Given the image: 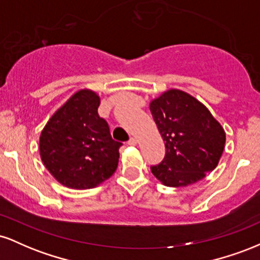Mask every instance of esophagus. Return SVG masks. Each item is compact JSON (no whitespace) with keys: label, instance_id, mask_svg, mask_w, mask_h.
<instances>
[{"label":"esophagus","instance_id":"34e87169","mask_svg":"<svg viewBox=\"0 0 260 260\" xmlns=\"http://www.w3.org/2000/svg\"><path fill=\"white\" fill-rule=\"evenodd\" d=\"M128 144H129V145H137V139L134 138V137H132V138L128 140Z\"/></svg>","mask_w":260,"mask_h":260}]
</instances>
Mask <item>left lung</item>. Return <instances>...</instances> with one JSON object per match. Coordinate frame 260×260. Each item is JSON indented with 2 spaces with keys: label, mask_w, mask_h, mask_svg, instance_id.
<instances>
[{
  "label": "left lung",
  "mask_w": 260,
  "mask_h": 260,
  "mask_svg": "<svg viewBox=\"0 0 260 260\" xmlns=\"http://www.w3.org/2000/svg\"><path fill=\"white\" fill-rule=\"evenodd\" d=\"M166 155L151 172L164 186L186 187L219 164L226 133L209 109L180 89H169L149 104Z\"/></svg>",
  "instance_id": "1"
}]
</instances>
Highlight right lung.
Segmentation results:
<instances>
[{"label":"right lung","instance_id":"obj_1","mask_svg":"<svg viewBox=\"0 0 260 260\" xmlns=\"http://www.w3.org/2000/svg\"><path fill=\"white\" fill-rule=\"evenodd\" d=\"M100 96L90 89L76 91L50 117L39 139L40 157L62 186L90 189L109 180L118 165L121 143L98 113Z\"/></svg>","mask_w":260,"mask_h":260}]
</instances>
